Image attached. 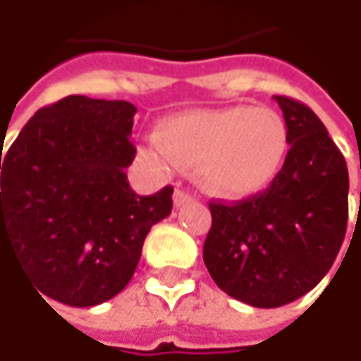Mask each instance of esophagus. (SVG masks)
Returning a JSON list of instances; mask_svg holds the SVG:
<instances>
[{"label": "esophagus", "mask_w": 361, "mask_h": 361, "mask_svg": "<svg viewBox=\"0 0 361 361\" xmlns=\"http://www.w3.org/2000/svg\"><path fill=\"white\" fill-rule=\"evenodd\" d=\"M172 201H174V207L178 209V207H183V205L191 203V201H193V197H191L189 193H185V191H180V189H176V191H174V197H172Z\"/></svg>", "instance_id": "34e87169"}]
</instances>
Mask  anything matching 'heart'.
I'll list each match as a JSON object with an SVG mask.
<instances>
[{
    "label": "heart",
    "mask_w": 361,
    "mask_h": 361,
    "mask_svg": "<svg viewBox=\"0 0 361 361\" xmlns=\"http://www.w3.org/2000/svg\"><path fill=\"white\" fill-rule=\"evenodd\" d=\"M290 152L286 118L269 106L191 111L162 123L160 140L145 145L158 168H195L201 187L221 199L259 195L279 176Z\"/></svg>",
    "instance_id": "b5f03b06"
}]
</instances>
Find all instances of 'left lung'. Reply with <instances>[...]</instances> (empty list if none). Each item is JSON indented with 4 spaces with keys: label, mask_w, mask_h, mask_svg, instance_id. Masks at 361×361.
Wrapping results in <instances>:
<instances>
[{
    "label": "left lung",
    "mask_w": 361,
    "mask_h": 361,
    "mask_svg": "<svg viewBox=\"0 0 361 361\" xmlns=\"http://www.w3.org/2000/svg\"><path fill=\"white\" fill-rule=\"evenodd\" d=\"M290 131V152L265 193L209 203L203 245L209 275L228 296L277 308L310 292L335 263L348 228V164L306 104L273 96Z\"/></svg>",
    "instance_id": "left-lung-1"
}]
</instances>
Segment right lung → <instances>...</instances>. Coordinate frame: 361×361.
Instances as JSON below:
<instances>
[{
    "instance_id": "add662e5",
    "label": "right lung",
    "mask_w": 361,
    "mask_h": 361,
    "mask_svg": "<svg viewBox=\"0 0 361 361\" xmlns=\"http://www.w3.org/2000/svg\"><path fill=\"white\" fill-rule=\"evenodd\" d=\"M135 113L125 100L65 96L0 152V248L12 246L47 298L80 308L115 298L149 228L170 216L172 187L149 197L129 187Z\"/></svg>"
}]
</instances>
